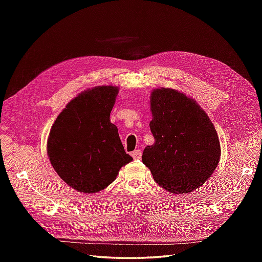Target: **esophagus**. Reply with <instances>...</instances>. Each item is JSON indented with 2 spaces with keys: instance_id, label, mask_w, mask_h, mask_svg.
<instances>
[{
  "instance_id": "obj_1",
  "label": "esophagus",
  "mask_w": 262,
  "mask_h": 262,
  "mask_svg": "<svg viewBox=\"0 0 262 262\" xmlns=\"http://www.w3.org/2000/svg\"><path fill=\"white\" fill-rule=\"evenodd\" d=\"M131 155H132V157L134 158V160H140V158L142 157V152H141V149H136V150H133V152L131 153Z\"/></svg>"
}]
</instances>
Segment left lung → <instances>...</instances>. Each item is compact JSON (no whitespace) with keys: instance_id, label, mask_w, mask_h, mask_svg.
I'll return each instance as SVG.
<instances>
[{"instance_id":"obj_1","label":"left lung","mask_w":262,"mask_h":262,"mask_svg":"<svg viewBox=\"0 0 262 262\" xmlns=\"http://www.w3.org/2000/svg\"><path fill=\"white\" fill-rule=\"evenodd\" d=\"M150 110L155 142L144 148L142 162L167 191H193L217 167L221 146L215 128L193 99L170 89L152 92Z\"/></svg>"}]
</instances>
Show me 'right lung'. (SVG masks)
Returning <instances> with one entry per match:
<instances>
[{"label":"right lung","instance_id":"obj_1","mask_svg":"<svg viewBox=\"0 0 262 262\" xmlns=\"http://www.w3.org/2000/svg\"><path fill=\"white\" fill-rule=\"evenodd\" d=\"M117 94L115 86L83 92L62 110L50 130L47 152L51 165L62 180L80 192L105 189L132 161L117 126L110 122Z\"/></svg>","mask_w":262,"mask_h":262}]
</instances>
